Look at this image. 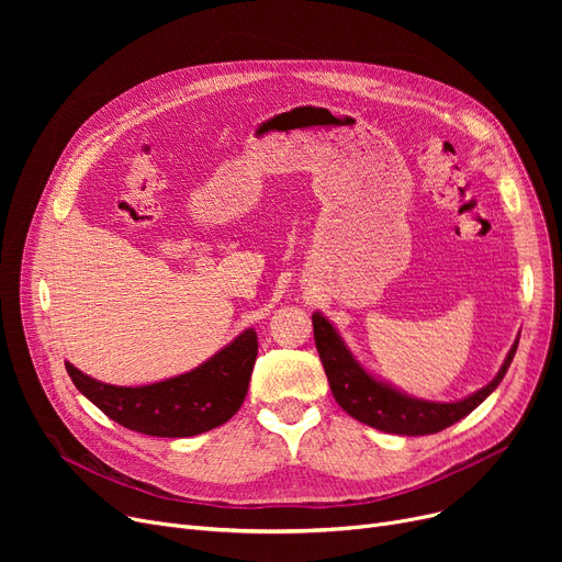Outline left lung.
<instances>
[{
    "label": "left lung",
    "instance_id": "8db88e82",
    "mask_svg": "<svg viewBox=\"0 0 562 562\" xmlns=\"http://www.w3.org/2000/svg\"><path fill=\"white\" fill-rule=\"evenodd\" d=\"M312 326L318 358L323 362V369H326L335 401L352 419L378 430L407 437L439 432L467 417L471 409H476L498 387V382L504 380L519 344L517 337L504 367L498 369L490 385L456 403H435L412 398L387 385V382L371 375L356 358H352V352L341 341L333 323L321 312L312 314Z\"/></svg>",
    "mask_w": 562,
    "mask_h": 562
}]
</instances>
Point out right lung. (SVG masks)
I'll use <instances>...</instances> for the list:
<instances>
[{"label":"right lung","instance_id":"obj_1","mask_svg":"<svg viewBox=\"0 0 562 562\" xmlns=\"http://www.w3.org/2000/svg\"><path fill=\"white\" fill-rule=\"evenodd\" d=\"M255 358L257 335L248 328L198 369L155 385H106L70 362L66 371L75 387L115 424L153 437H193L236 415L248 394Z\"/></svg>","mask_w":562,"mask_h":562}]
</instances>
